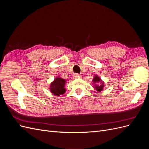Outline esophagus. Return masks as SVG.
I'll return each instance as SVG.
<instances>
[{"instance_id":"1","label":"esophagus","mask_w":149,"mask_h":149,"mask_svg":"<svg viewBox=\"0 0 149 149\" xmlns=\"http://www.w3.org/2000/svg\"><path fill=\"white\" fill-rule=\"evenodd\" d=\"M73 78L74 79H79V78H81V75L79 74H74L73 75Z\"/></svg>"}]
</instances>
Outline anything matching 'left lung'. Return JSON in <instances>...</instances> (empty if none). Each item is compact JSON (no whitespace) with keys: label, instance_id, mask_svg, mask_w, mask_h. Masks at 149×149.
<instances>
[{"label":"left lung","instance_id":"1","mask_svg":"<svg viewBox=\"0 0 149 149\" xmlns=\"http://www.w3.org/2000/svg\"><path fill=\"white\" fill-rule=\"evenodd\" d=\"M93 81V84H94V89L97 90V91L100 92L102 91V90H103L104 84V82L97 75H95L94 76Z\"/></svg>","mask_w":149,"mask_h":149}]
</instances>
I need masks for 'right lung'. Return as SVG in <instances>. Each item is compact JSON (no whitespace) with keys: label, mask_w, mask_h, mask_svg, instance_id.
Listing matches in <instances>:
<instances>
[{"label":"right lung","mask_w":149,"mask_h":149,"mask_svg":"<svg viewBox=\"0 0 149 149\" xmlns=\"http://www.w3.org/2000/svg\"><path fill=\"white\" fill-rule=\"evenodd\" d=\"M66 84V80L61 78L56 77L55 80L50 84V91L53 94L56 96H60V94H63L66 89L65 88V86Z\"/></svg>","instance_id":"right-lung-1"}]
</instances>
